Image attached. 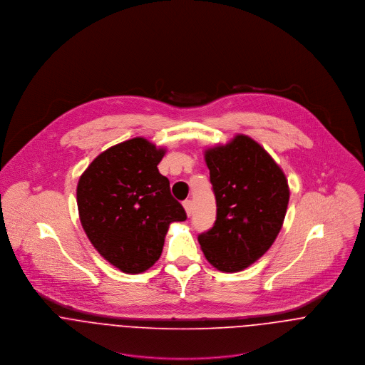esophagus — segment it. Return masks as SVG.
Masks as SVG:
<instances>
[{"label": "esophagus", "instance_id": "esophagus-1", "mask_svg": "<svg viewBox=\"0 0 365 365\" xmlns=\"http://www.w3.org/2000/svg\"><path fill=\"white\" fill-rule=\"evenodd\" d=\"M182 207L185 209V212H187V215L188 216H191L192 215V201H190V200H187V201H184L182 202Z\"/></svg>", "mask_w": 365, "mask_h": 365}]
</instances>
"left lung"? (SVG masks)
<instances>
[{
	"mask_svg": "<svg viewBox=\"0 0 365 365\" xmlns=\"http://www.w3.org/2000/svg\"><path fill=\"white\" fill-rule=\"evenodd\" d=\"M216 220L198 242L219 271L237 272L256 262L277 239L289 187L281 167L246 135L205 150Z\"/></svg>",
	"mask_w": 365,
	"mask_h": 365,
	"instance_id": "8db88e82",
	"label": "left lung"
}]
</instances>
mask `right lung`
<instances>
[{"mask_svg": "<svg viewBox=\"0 0 365 365\" xmlns=\"http://www.w3.org/2000/svg\"><path fill=\"white\" fill-rule=\"evenodd\" d=\"M165 155L145 138H133L96 157L77 184L81 226L105 260L126 274L156 262L173 222L187 213L171 197L157 164Z\"/></svg>", "mask_w": 365, "mask_h": 365, "instance_id": "add662e5", "label": "right lung"}]
</instances>
